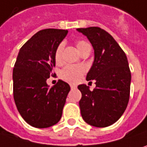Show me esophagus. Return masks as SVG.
Listing matches in <instances>:
<instances>
[{
  "label": "esophagus",
  "mask_w": 147,
  "mask_h": 147,
  "mask_svg": "<svg viewBox=\"0 0 147 147\" xmlns=\"http://www.w3.org/2000/svg\"><path fill=\"white\" fill-rule=\"evenodd\" d=\"M76 86H75V85H71V89H75V88H76Z\"/></svg>",
  "instance_id": "obj_1"
}]
</instances>
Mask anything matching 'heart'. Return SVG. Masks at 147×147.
Returning a JSON list of instances; mask_svg holds the SVG:
<instances>
[{
    "label": "heart",
    "instance_id": "b5f03b06",
    "mask_svg": "<svg viewBox=\"0 0 147 147\" xmlns=\"http://www.w3.org/2000/svg\"><path fill=\"white\" fill-rule=\"evenodd\" d=\"M76 48L78 49L79 52H81L84 48L87 45H89L87 42L80 40L77 41L76 43ZM62 49H63V44H60L55 53V59L56 62H60L61 60V52H62ZM84 73V70L82 67L81 66H77V65H66L65 66L60 72V78L67 82L70 83H76L80 78L82 77V76Z\"/></svg>",
    "mask_w": 147,
    "mask_h": 147
}]
</instances>
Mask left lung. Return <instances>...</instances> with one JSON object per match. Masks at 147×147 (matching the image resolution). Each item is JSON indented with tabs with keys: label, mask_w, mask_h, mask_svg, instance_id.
Returning a JSON list of instances; mask_svg holds the SVG:
<instances>
[{
	"label": "left lung",
	"mask_w": 147,
	"mask_h": 147,
	"mask_svg": "<svg viewBox=\"0 0 147 147\" xmlns=\"http://www.w3.org/2000/svg\"><path fill=\"white\" fill-rule=\"evenodd\" d=\"M87 38L94 49V60L87 81L95 80L96 88L82 84L79 102L85 122L95 127L114 124L126 109L129 98L131 74L126 55L113 37L98 27L77 28Z\"/></svg>",
	"instance_id": "obj_1"
}]
</instances>
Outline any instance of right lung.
Returning a JSON list of instances; mask_svg holds the SVG:
<instances>
[{
	"instance_id": "1",
	"label": "right lung",
	"mask_w": 147,
	"mask_h": 147,
	"mask_svg": "<svg viewBox=\"0 0 147 147\" xmlns=\"http://www.w3.org/2000/svg\"><path fill=\"white\" fill-rule=\"evenodd\" d=\"M67 33L55 28L41 30L18 55L12 73L13 98L21 116L31 126L48 128L62 116L71 87L61 80L49 87L46 81L55 66V50Z\"/></svg>"
}]
</instances>
